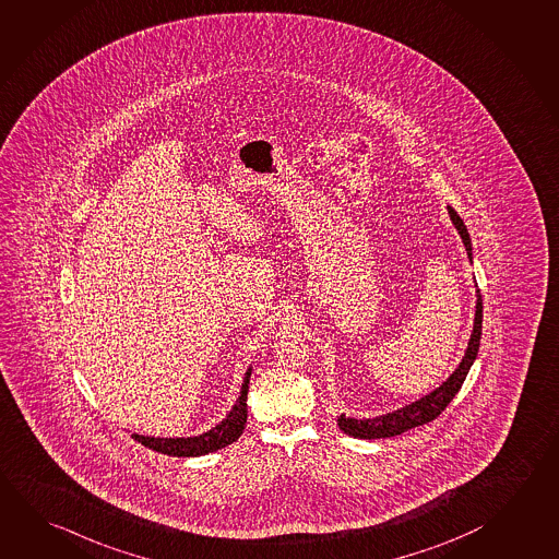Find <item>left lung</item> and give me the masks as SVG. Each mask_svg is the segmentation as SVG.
I'll list each match as a JSON object with an SVG mask.
<instances>
[{"instance_id":"1","label":"left lung","mask_w":559,"mask_h":559,"mask_svg":"<svg viewBox=\"0 0 559 559\" xmlns=\"http://www.w3.org/2000/svg\"><path fill=\"white\" fill-rule=\"evenodd\" d=\"M447 213H449L453 226L457 228L461 240L465 243L468 262L473 264V243H471L467 226L451 206H447ZM475 294H477L475 323H473V331H471L465 355L461 358L457 368L453 370V374L447 376L445 382H441V386L431 390L426 396H421L416 402L406 404V406L397 407L394 412L382 414V416L356 419V417L341 414L336 417V424H338V429L343 433L356 437V439H384V437L400 436L407 429H414V427L424 426L427 421H433L449 406V402L455 397V394L463 386L468 370H471V366H473L478 355V345H480V335H483V297H480L478 289Z\"/></svg>"}]
</instances>
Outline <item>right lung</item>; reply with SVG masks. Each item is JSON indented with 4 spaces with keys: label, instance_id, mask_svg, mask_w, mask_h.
I'll list each match as a JSON object with an SVG mask.
<instances>
[{
    "label": "right lung",
    "instance_id": "add662e5",
    "mask_svg": "<svg viewBox=\"0 0 559 559\" xmlns=\"http://www.w3.org/2000/svg\"><path fill=\"white\" fill-rule=\"evenodd\" d=\"M250 376H252V365H248L243 372L240 396L236 397L233 409L226 414L221 424L211 427L201 436L150 437L133 433V439L157 453L171 455V457H201V455H209L223 447L230 445L238 437L242 436L243 427H246V417H248L246 397H248V388H250Z\"/></svg>",
    "mask_w": 559,
    "mask_h": 559
}]
</instances>
